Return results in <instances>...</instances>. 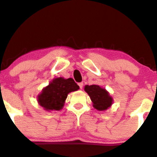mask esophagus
<instances>
[{
    "instance_id": "1",
    "label": "esophagus",
    "mask_w": 157,
    "mask_h": 157,
    "mask_svg": "<svg viewBox=\"0 0 157 157\" xmlns=\"http://www.w3.org/2000/svg\"><path fill=\"white\" fill-rule=\"evenodd\" d=\"M78 85L79 86H80V89H82V87H83V82H79Z\"/></svg>"
}]
</instances>
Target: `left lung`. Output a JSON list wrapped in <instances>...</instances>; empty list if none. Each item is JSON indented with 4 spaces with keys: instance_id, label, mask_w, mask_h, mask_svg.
Listing matches in <instances>:
<instances>
[{
    "instance_id": "left-lung-1",
    "label": "left lung",
    "mask_w": 157,
    "mask_h": 157,
    "mask_svg": "<svg viewBox=\"0 0 157 157\" xmlns=\"http://www.w3.org/2000/svg\"><path fill=\"white\" fill-rule=\"evenodd\" d=\"M85 91L88 93L93 102V105L99 111H104L112 104V98L105 89L97 85L85 86Z\"/></svg>"
}]
</instances>
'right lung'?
I'll return each instance as SVG.
<instances>
[{"label":"right lung","mask_w":157,"mask_h":157,"mask_svg":"<svg viewBox=\"0 0 157 157\" xmlns=\"http://www.w3.org/2000/svg\"><path fill=\"white\" fill-rule=\"evenodd\" d=\"M79 89L72 78L54 79L38 96V102L47 111H59L63 107L68 94Z\"/></svg>","instance_id":"right-lung-1"}]
</instances>
